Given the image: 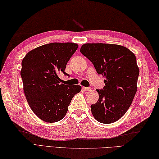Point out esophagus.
Listing matches in <instances>:
<instances>
[{"instance_id":"34e87169","label":"esophagus","mask_w":159,"mask_h":159,"mask_svg":"<svg viewBox=\"0 0 159 159\" xmlns=\"http://www.w3.org/2000/svg\"><path fill=\"white\" fill-rule=\"evenodd\" d=\"M83 89L85 91H90L92 90L91 88H86V87H83Z\"/></svg>"}]
</instances>
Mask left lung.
Returning <instances> with one entry per match:
<instances>
[{
	"label": "left lung",
	"mask_w": 159,
	"mask_h": 159,
	"mask_svg": "<svg viewBox=\"0 0 159 159\" xmlns=\"http://www.w3.org/2000/svg\"><path fill=\"white\" fill-rule=\"evenodd\" d=\"M80 52L105 77L103 90H96L98 100L91 105L92 115L109 124L121 119L128 110L137 92L139 67L134 54L121 45L86 43Z\"/></svg>",
	"instance_id": "obj_1"
}]
</instances>
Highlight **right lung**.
I'll return each instance as SVG.
<instances>
[{
  "mask_svg": "<svg viewBox=\"0 0 159 159\" xmlns=\"http://www.w3.org/2000/svg\"><path fill=\"white\" fill-rule=\"evenodd\" d=\"M78 48L73 42H53L34 48L21 62L24 92L31 109L48 123L60 121L66 115L71 100L82 87L61 84L59 74L64 71Z\"/></svg>",
  "mask_w": 159,
  "mask_h": 159,
  "instance_id": "1",
  "label": "right lung"
}]
</instances>
